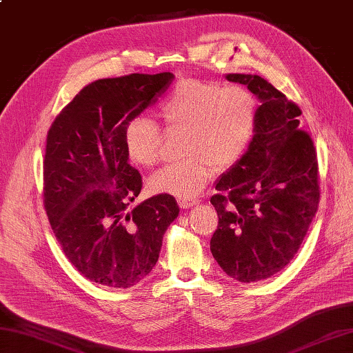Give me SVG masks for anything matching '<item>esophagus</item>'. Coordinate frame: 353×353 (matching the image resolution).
Returning a JSON list of instances; mask_svg holds the SVG:
<instances>
[{
	"label": "esophagus",
	"instance_id": "1",
	"mask_svg": "<svg viewBox=\"0 0 353 353\" xmlns=\"http://www.w3.org/2000/svg\"><path fill=\"white\" fill-rule=\"evenodd\" d=\"M199 203V199H179V206L183 209H190L192 206H197Z\"/></svg>",
	"mask_w": 353,
	"mask_h": 353
}]
</instances>
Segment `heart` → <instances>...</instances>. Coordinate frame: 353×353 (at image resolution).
Masks as SVG:
<instances>
[{
  "label": "heart",
  "mask_w": 353,
  "mask_h": 353,
  "mask_svg": "<svg viewBox=\"0 0 353 353\" xmlns=\"http://www.w3.org/2000/svg\"><path fill=\"white\" fill-rule=\"evenodd\" d=\"M159 115L168 129L185 130L182 161L165 165L148 179L152 192L194 199L216 168L226 170L241 159L256 129L258 104L243 86L188 79L163 100ZM124 150L138 167L159 161L162 133L152 118L139 115L124 127Z\"/></svg>",
  "instance_id": "b5f03b06"
}]
</instances>
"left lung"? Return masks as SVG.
<instances>
[{
	"instance_id": "obj_1",
	"label": "left lung",
	"mask_w": 353,
	"mask_h": 353,
	"mask_svg": "<svg viewBox=\"0 0 353 353\" xmlns=\"http://www.w3.org/2000/svg\"><path fill=\"white\" fill-rule=\"evenodd\" d=\"M226 79L245 85L261 106L249 148L215 183L211 252L223 272L250 283L279 273L301 249L319 208L317 153L296 103L259 76Z\"/></svg>"
}]
</instances>
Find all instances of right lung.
<instances>
[{
  "label": "right lung",
  "mask_w": 353,
  "mask_h": 353,
  "mask_svg": "<svg viewBox=\"0 0 353 353\" xmlns=\"http://www.w3.org/2000/svg\"><path fill=\"white\" fill-rule=\"evenodd\" d=\"M171 72L130 74L85 86L47 134L43 205L65 256L91 282L130 288L152 272L177 219L170 194L134 206L142 179L124 150V127L171 85Z\"/></svg>",
  "instance_id": "1"
}]
</instances>
